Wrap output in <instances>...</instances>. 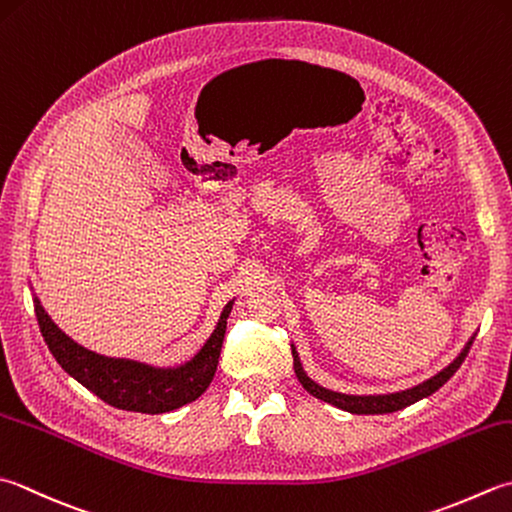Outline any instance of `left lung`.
Returning <instances> with one entry per match:
<instances>
[{
	"instance_id": "8db88e82",
	"label": "left lung",
	"mask_w": 512,
	"mask_h": 512,
	"mask_svg": "<svg viewBox=\"0 0 512 512\" xmlns=\"http://www.w3.org/2000/svg\"><path fill=\"white\" fill-rule=\"evenodd\" d=\"M475 342V335L468 339L466 346L462 348V353H459L453 362H450L446 368L439 370L437 375H433L430 379H426V382L417 384L413 388H406V390H397V393H386V395H346V393H337V390H330V388H324L319 386L315 379H310L308 373L302 366V359H299L297 350H295V344H290V348H293V359H295V375L299 379V384H302L310 395L322 399V402H328L333 404L337 408L346 410V413H355V415H384V413H395V410H402L410 404L419 402V399H424L428 395H433L435 390L442 388L450 377H453L457 373V368L462 366V362L468 355L470 346H473Z\"/></svg>"
}]
</instances>
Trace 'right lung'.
I'll use <instances>...</instances> for the list:
<instances>
[{"label": "right lung", "mask_w": 512, "mask_h": 512, "mask_svg": "<svg viewBox=\"0 0 512 512\" xmlns=\"http://www.w3.org/2000/svg\"><path fill=\"white\" fill-rule=\"evenodd\" d=\"M33 304L48 350L70 377L119 410L159 415L195 402L213 382L226 335V319L233 310L235 299H230L224 306L215 330L206 339V344L199 348V353L190 357L186 364L173 368H159L124 357H106L95 353V350H88L77 344L75 339H70L50 319L35 295Z\"/></svg>", "instance_id": "obj_1"}]
</instances>
